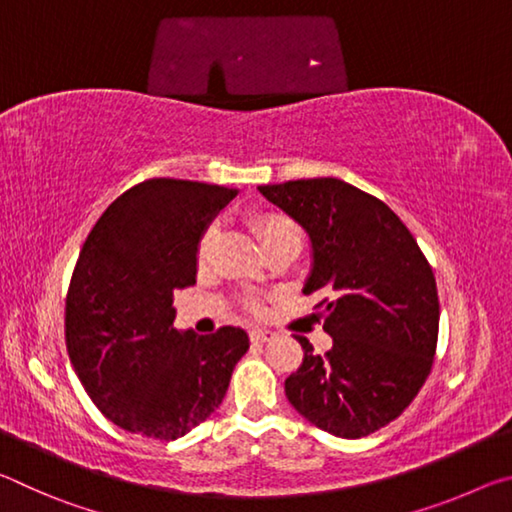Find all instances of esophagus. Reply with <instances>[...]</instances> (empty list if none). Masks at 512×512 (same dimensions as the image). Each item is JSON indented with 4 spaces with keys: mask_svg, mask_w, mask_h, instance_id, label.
I'll use <instances>...</instances> for the list:
<instances>
[{
    "mask_svg": "<svg viewBox=\"0 0 512 512\" xmlns=\"http://www.w3.org/2000/svg\"><path fill=\"white\" fill-rule=\"evenodd\" d=\"M273 339H275V332H271V329H262V327L250 329V341L253 343H268Z\"/></svg>",
    "mask_w": 512,
    "mask_h": 512,
    "instance_id": "esophagus-1",
    "label": "esophagus"
}]
</instances>
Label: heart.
Instances as JSON below:
<instances>
[{"mask_svg": "<svg viewBox=\"0 0 512 512\" xmlns=\"http://www.w3.org/2000/svg\"><path fill=\"white\" fill-rule=\"evenodd\" d=\"M250 225H253L255 235L262 241L264 250H268L275 244H282V241H300V228L298 223L291 219L289 214H284L280 210H255L250 214ZM216 239H219V228L216 223H210L207 228L201 232L196 244V259L198 264L210 262V257L214 253ZM246 309L250 314H259L262 311V302L257 298H246L244 300Z\"/></svg>", "mask_w": 512, "mask_h": 512, "instance_id": "obj_1", "label": "heart"}]
</instances>
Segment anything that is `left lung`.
I'll return each instance as SVG.
<instances>
[{"label": "left lung", "mask_w": 512, "mask_h": 512, "mask_svg": "<svg viewBox=\"0 0 512 512\" xmlns=\"http://www.w3.org/2000/svg\"><path fill=\"white\" fill-rule=\"evenodd\" d=\"M309 232L314 271L305 293L323 291L332 350L305 357L284 381L302 418L339 438H363L400 418L433 368L438 289L409 228L384 201L339 178L259 187Z\"/></svg>", "instance_id": "obj_1"}]
</instances>
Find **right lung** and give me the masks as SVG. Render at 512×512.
I'll list each match as a JSON object with an SVG mask.
<instances>
[{
	"label": "right lung",
	"instance_id": "obj_1",
	"mask_svg": "<svg viewBox=\"0 0 512 512\" xmlns=\"http://www.w3.org/2000/svg\"><path fill=\"white\" fill-rule=\"evenodd\" d=\"M237 189L151 178L108 205L76 259L65 343L85 393L117 427L176 440L228 393L248 334L173 327V291L196 282V244Z\"/></svg>",
	"mask_w": 512,
	"mask_h": 512
}]
</instances>
